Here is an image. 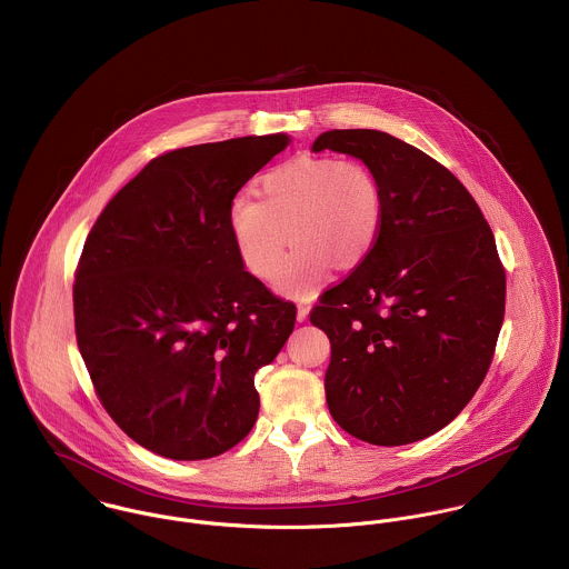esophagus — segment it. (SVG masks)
Returning a JSON list of instances; mask_svg holds the SVG:
<instances>
[{"instance_id": "obj_1", "label": "esophagus", "mask_w": 569, "mask_h": 569, "mask_svg": "<svg viewBox=\"0 0 569 569\" xmlns=\"http://www.w3.org/2000/svg\"><path fill=\"white\" fill-rule=\"evenodd\" d=\"M309 313H311V305L300 302V305H298V322H305V320L309 318Z\"/></svg>"}]
</instances>
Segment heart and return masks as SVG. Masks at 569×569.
Wrapping results in <instances>:
<instances>
[{"label": "heart", "mask_w": 569, "mask_h": 569, "mask_svg": "<svg viewBox=\"0 0 569 569\" xmlns=\"http://www.w3.org/2000/svg\"><path fill=\"white\" fill-rule=\"evenodd\" d=\"M258 197L239 194L228 223L249 273L307 298L328 267L352 269L375 249L383 230V192L366 163L339 158H293L260 177Z\"/></svg>", "instance_id": "heart-1"}]
</instances>
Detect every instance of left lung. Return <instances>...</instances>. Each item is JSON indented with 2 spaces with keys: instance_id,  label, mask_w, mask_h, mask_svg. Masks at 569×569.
<instances>
[{
  "instance_id": "1",
  "label": "left lung",
  "mask_w": 569,
  "mask_h": 569,
  "mask_svg": "<svg viewBox=\"0 0 569 569\" xmlns=\"http://www.w3.org/2000/svg\"><path fill=\"white\" fill-rule=\"evenodd\" d=\"M326 149L359 158L383 192L372 253L311 311L330 339L326 403L363 442L409 445L449 425L482 386L506 271L480 206L449 168L372 129L326 131L313 151Z\"/></svg>"
}]
</instances>
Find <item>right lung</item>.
<instances>
[{
  "instance_id": "obj_1",
  "label": "right lung",
  "mask_w": 569,
  "mask_h": 569,
  "mask_svg": "<svg viewBox=\"0 0 569 569\" xmlns=\"http://www.w3.org/2000/svg\"><path fill=\"white\" fill-rule=\"evenodd\" d=\"M291 144L247 136L153 158L104 206L74 271V328L96 397L144 449L206 460L258 418L256 370L296 305L244 271L228 212Z\"/></svg>"
}]
</instances>
